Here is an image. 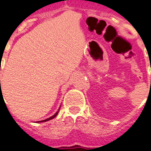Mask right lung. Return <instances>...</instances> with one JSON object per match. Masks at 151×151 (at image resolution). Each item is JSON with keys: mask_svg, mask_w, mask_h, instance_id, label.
Masks as SVG:
<instances>
[{"mask_svg": "<svg viewBox=\"0 0 151 151\" xmlns=\"http://www.w3.org/2000/svg\"><path fill=\"white\" fill-rule=\"evenodd\" d=\"M60 107L59 108V109H58V111H56V113L54 114V115H53V116H51V117H50V118H48V119H44V120H42V121H39V122H46V121H49V120H50V119H52L53 118H55V117H56V116H57V114H58V112H59V111H60Z\"/></svg>", "mask_w": 151, "mask_h": 151, "instance_id": "1", "label": "right lung"}]
</instances>
